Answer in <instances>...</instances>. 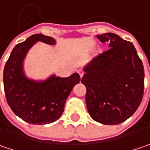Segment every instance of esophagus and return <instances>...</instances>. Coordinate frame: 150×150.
I'll list each match as a JSON object with an SVG mask.
<instances>
[{
  "label": "esophagus",
  "mask_w": 150,
  "mask_h": 150,
  "mask_svg": "<svg viewBox=\"0 0 150 150\" xmlns=\"http://www.w3.org/2000/svg\"><path fill=\"white\" fill-rule=\"evenodd\" d=\"M78 73H79V75H80V76H81V78L83 76L84 72L82 71V70H81V69H79V70H78Z\"/></svg>",
  "instance_id": "obj_1"
}]
</instances>
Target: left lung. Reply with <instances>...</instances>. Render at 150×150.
I'll use <instances>...</instances> for the list:
<instances>
[{
  "label": "left lung",
  "instance_id": "1",
  "mask_svg": "<svg viewBox=\"0 0 150 150\" xmlns=\"http://www.w3.org/2000/svg\"><path fill=\"white\" fill-rule=\"evenodd\" d=\"M110 48L83 68L81 83L91 117L104 125H118L137 110L144 96V69L133 44L114 33L98 35Z\"/></svg>",
  "mask_w": 150,
  "mask_h": 150
}]
</instances>
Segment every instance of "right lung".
Here are the masks:
<instances>
[{
  "label": "right lung",
  "mask_w": 150,
  "mask_h": 150,
  "mask_svg": "<svg viewBox=\"0 0 150 150\" xmlns=\"http://www.w3.org/2000/svg\"><path fill=\"white\" fill-rule=\"evenodd\" d=\"M36 42L56 44L52 37L35 34L15 46L5 65L3 84L6 102L16 115L30 124L45 125L61 116L67 98L81 77L74 73L66 78L52 75L44 81L28 78L23 61Z\"/></svg>",
  "instance_id": "add662e5"
}]
</instances>
